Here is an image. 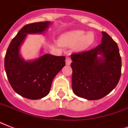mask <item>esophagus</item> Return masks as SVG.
<instances>
[{
  "label": "esophagus",
  "instance_id": "obj_1",
  "mask_svg": "<svg viewBox=\"0 0 128 128\" xmlns=\"http://www.w3.org/2000/svg\"><path fill=\"white\" fill-rule=\"evenodd\" d=\"M71 62H72V60H71V58H70V57H67V58H66V65H70Z\"/></svg>",
  "mask_w": 128,
  "mask_h": 128
}]
</instances>
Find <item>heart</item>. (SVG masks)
<instances>
[{"label":"heart","instance_id":"1","mask_svg":"<svg viewBox=\"0 0 128 128\" xmlns=\"http://www.w3.org/2000/svg\"><path fill=\"white\" fill-rule=\"evenodd\" d=\"M94 42L93 32L86 34L83 30H73L61 36L59 42L62 46H72L75 45L76 50H84L90 46Z\"/></svg>","mask_w":128,"mask_h":128}]
</instances>
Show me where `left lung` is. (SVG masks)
I'll return each mask as SVG.
<instances>
[{
  "label": "left lung",
  "instance_id": "8db88e82",
  "mask_svg": "<svg viewBox=\"0 0 128 128\" xmlns=\"http://www.w3.org/2000/svg\"><path fill=\"white\" fill-rule=\"evenodd\" d=\"M71 58L72 90L78 97L101 99L117 86L121 76V56L116 42L105 32L101 44L72 54Z\"/></svg>",
  "mask_w": 128,
  "mask_h": 128
}]
</instances>
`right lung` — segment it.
Segmentation results:
<instances>
[{
	"mask_svg": "<svg viewBox=\"0 0 128 128\" xmlns=\"http://www.w3.org/2000/svg\"><path fill=\"white\" fill-rule=\"evenodd\" d=\"M51 24L40 22L25 25L12 40L4 58L8 82L18 94L30 100L42 98L49 93L52 80L65 66V56L44 54L34 60L25 61L20 46L28 34H42Z\"/></svg>",
	"mask_w": 128,
	"mask_h": 128,
	"instance_id": "add662e5",
	"label": "right lung"
}]
</instances>
